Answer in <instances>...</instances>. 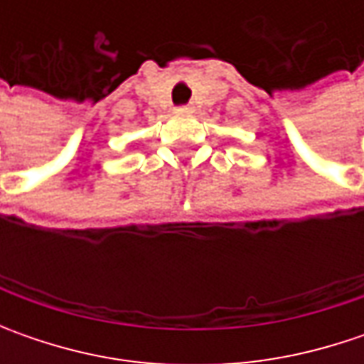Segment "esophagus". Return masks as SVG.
Wrapping results in <instances>:
<instances>
[{"mask_svg":"<svg viewBox=\"0 0 364 364\" xmlns=\"http://www.w3.org/2000/svg\"><path fill=\"white\" fill-rule=\"evenodd\" d=\"M176 111H178V113H192V105L176 107Z\"/></svg>","mask_w":364,"mask_h":364,"instance_id":"esophagus-1","label":"esophagus"}]
</instances>
